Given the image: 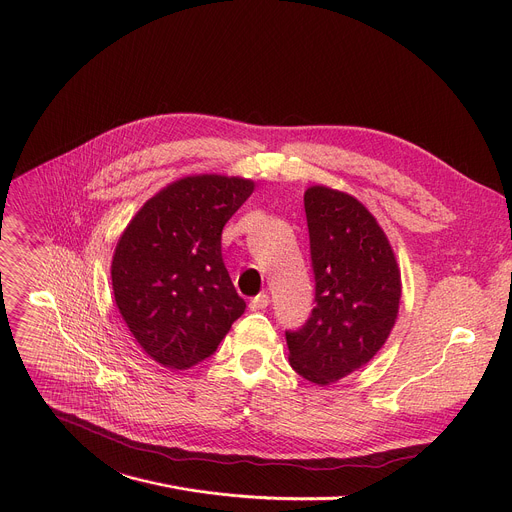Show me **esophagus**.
I'll list each match as a JSON object with an SVG mask.
<instances>
[{"label":"esophagus","instance_id":"obj_1","mask_svg":"<svg viewBox=\"0 0 512 512\" xmlns=\"http://www.w3.org/2000/svg\"><path fill=\"white\" fill-rule=\"evenodd\" d=\"M269 306V294L267 292H261L259 296H255L251 302H249V308L251 310H263V308H267Z\"/></svg>","mask_w":512,"mask_h":512}]
</instances>
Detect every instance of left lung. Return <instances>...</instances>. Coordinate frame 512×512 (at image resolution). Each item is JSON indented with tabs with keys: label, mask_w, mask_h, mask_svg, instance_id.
<instances>
[{
	"label": "left lung",
	"mask_w": 512,
	"mask_h": 512,
	"mask_svg": "<svg viewBox=\"0 0 512 512\" xmlns=\"http://www.w3.org/2000/svg\"><path fill=\"white\" fill-rule=\"evenodd\" d=\"M304 210L316 306L286 341L296 374L329 386L363 367L390 337L402 294L400 267L386 232L357 198L312 185Z\"/></svg>",
	"instance_id": "obj_1"
}]
</instances>
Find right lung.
Listing matches in <instances>:
<instances>
[{
	"label": "right lung",
	"instance_id": "add662e5",
	"mask_svg": "<svg viewBox=\"0 0 512 512\" xmlns=\"http://www.w3.org/2000/svg\"><path fill=\"white\" fill-rule=\"evenodd\" d=\"M253 190L245 177H183L124 228L112 259L114 300L136 343L163 367L190 369L210 357L245 312L220 241Z\"/></svg>",
	"mask_w": 512,
	"mask_h": 512
}]
</instances>
